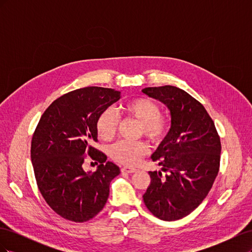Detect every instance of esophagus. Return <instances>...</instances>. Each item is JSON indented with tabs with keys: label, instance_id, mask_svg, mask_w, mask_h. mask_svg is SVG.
Instances as JSON below:
<instances>
[{
	"label": "esophagus",
	"instance_id": "obj_1",
	"mask_svg": "<svg viewBox=\"0 0 252 252\" xmlns=\"http://www.w3.org/2000/svg\"><path fill=\"white\" fill-rule=\"evenodd\" d=\"M121 170H122V172H126V173H133L136 171V169L133 168V167H129V166L123 167Z\"/></svg>",
	"mask_w": 252,
	"mask_h": 252
}]
</instances>
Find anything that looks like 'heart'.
<instances>
[{"label":"heart","instance_id":"heart-1","mask_svg":"<svg viewBox=\"0 0 252 252\" xmlns=\"http://www.w3.org/2000/svg\"><path fill=\"white\" fill-rule=\"evenodd\" d=\"M126 116L138 120L142 129L141 132L152 140L162 138L166 130V122L159 116L158 105L147 97H135L126 102L121 107ZM119 114L113 109L104 110L96 120L97 135L104 141L111 140L117 131ZM148 152L147 145L143 142L120 141L110 149L111 157L117 161L134 165Z\"/></svg>","mask_w":252,"mask_h":252}]
</instances>
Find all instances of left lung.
Returning a JSON list of instances; mask_svg holds the SVG:
<instances>
[{"label":"left lung","instance_id":"left-lung-1","mask_svg":"<svg viewBox=\"0 0 252 252\" xmlns=\"http://www.w3.org/2000/svg\"><path fill=\"white\" fill-rule=\"evenodd\" d=\"M142 91L163 103L171 117L168 133L151 156L167 174L149 171L143 200L155 217L177 220L191 213L211 189L220 168V136L204 106L186 91L170 85Z\"/></svg>","mask_w":252,"mask_h":252}]
</instances>
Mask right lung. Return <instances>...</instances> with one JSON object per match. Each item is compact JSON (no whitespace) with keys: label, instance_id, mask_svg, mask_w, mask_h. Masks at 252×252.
<instances>
[{"label":"right lung","instance_id":"obj_1","mask_svg":"<svg viewBox=\"0 0 252 252\" xmlns=\"http://www.w3.org/2000/svg\"><path fill=\"white\" fill-rule=\"evenodd\" d=\"M120 98L121 91L111 88L73 90L53 101L35 128L30 157L36 184L49 207L66 220L83 223L94 218L120 174L119 167L93 147L98 116ZM85 154L100 163L94 173L82 169Z\"/></svg>","mask_w":252,"mask_h":252}]
</instances>
